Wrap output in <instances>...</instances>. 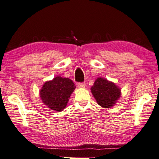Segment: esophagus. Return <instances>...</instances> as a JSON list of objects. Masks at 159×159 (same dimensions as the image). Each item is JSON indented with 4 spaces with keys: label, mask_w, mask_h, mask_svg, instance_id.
Segmentation results:
<instances>
[{
    "label": "esophagus",
    "mask_w": 159,
    "mask_h": 159,
    "mask_svg": "<svg viewBox=\"0 0 159 159\" xmlns=\"http://www.w3.org/2000/svg\"><path fill=\"white\" fill-rule=\"evenodd\" d=\"M78 87L79 88H85V83H79L77 84Z\"/></svg>",
    "instance_id": "34e87169"
}]
</instances>
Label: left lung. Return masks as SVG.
Listing matches in <instances>:
<instances>
[{
  "label": "left lung",
  "instance_id": "obj_1",
  "mask_svg": "<svg viewBox=\"0 0 159 159\" xmlns=\"http://www.w3.org/2000/svg\"><path fill=\"white\" fill-rule=\"evenodd\" d=\"M91 90L97 103L105 108L112 107L121 96L120 89L103 78H97Z\"/></svg>",
  "mask_w": 159,
  "mask_h": 159
}]
</instances>
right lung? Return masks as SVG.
<instances>
[{
    "mask_svg": "<svg viewBox=\"0 0 159 159\" xmlns=\"http://www.w3.org/2000/svg\"><path fill=\"white\" fill-rule=\"evenodd\" d=\"M71 80L57 76L52 81L46 82L40 90L43 102L55 111H61L66 107L70 94L75 89Z\"/></svg>",
    "mask_w": 159,
    "mask_h": 159,
    "instance_id": "obj_1",
    "label": "right lung"
}]
</instances>
